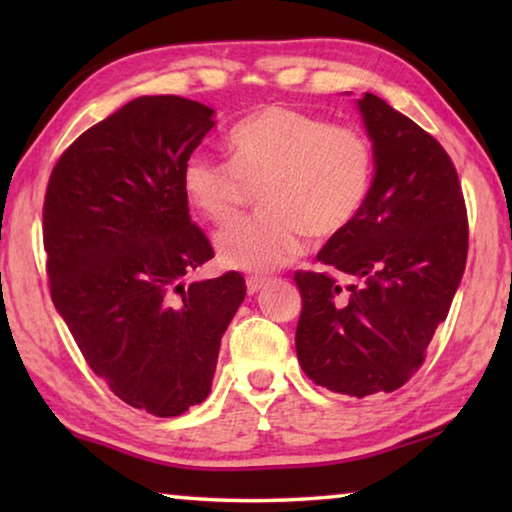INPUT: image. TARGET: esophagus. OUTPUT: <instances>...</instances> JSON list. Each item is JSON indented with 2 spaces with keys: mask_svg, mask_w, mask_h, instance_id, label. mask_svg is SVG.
Wrapping results in <instances>:
<instances>
[{
  "mask_svg": "<svg viewBox=\"0 0 512 512\" xmlns=\"http://www.w3.org/2000/svg\"><path fill=\"white\" fill-rule=\"evenodd\" d=\"M266 282L268 280H266V277H262V275H248L246 277V291L250 293V296H253V293H257L259 289H262Z\"/></svg>",
  "mask_w": 512,
  "mask_h": 512,
  "instance_id": "obj_1",
  "label": "esophagus"
}]
</instances>
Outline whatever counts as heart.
<instances>
[{
	"label": "heart",
	"mask_w": 512,
	"mask_h": 512,
	"mask_svg": "<svg viewBox=\"0 0 512 512\" xmlns=\"http://www.w3.org/2000/svg\"><path fill=\"white\" fill-rule=\"evenodd\" d=\"M230 162L207 153L183 164L187 201L216 225L228 223L259 185L264 210L216 235L225 264L266 273L296 259L307 235H341L366 205L375 151L352 126L329 124L311 112L268 103L228 133Z\"/></svg>",
	"instance_id": "obj_1"
}]
</instances>
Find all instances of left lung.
I'll return each instance as SVG.
<instances>
[{
	"label": "left lung",
	"mask_w": 512,
	"mask_h": 512,
	"mask_svg": "<svg viewBox=\"0 0 512 512\" xmlns=\"http://www.w3.org/2000/svg\"><path fill=\"white\" fill-rule=\"evenodd\" d=\"M375 149L366 205L318 262L352 275L296 271L302 311L296 352L327 391L366 397L404 386L452 307L467 262V210L452 158L436 137L366 92L359 101Z\"/></svg>",
	"instance_id": "left-lung-1"
}]
</instances>
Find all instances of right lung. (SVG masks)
<instances>
[{
	"mask_svg": "<svg viewBox=\"0 0 512 512\" xmlns=\"http://www.w3.org/2000/svg\"><path fill=\"white\" fill-rule=\"evenodd\" d=\"M203 103L128 101L67 146L42 207L51 300L119 400L176 418L210 395L237 271L185 284L214 248L189 216L183 164L214 126Z\"/></svg>",
	"mask_w": 512,
	"mask_h": 512,
	"instance_id": "add662e5",
	"label": "right lung"
}]
</instances>
